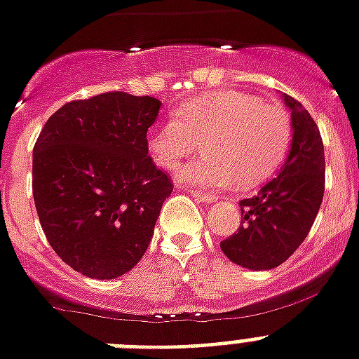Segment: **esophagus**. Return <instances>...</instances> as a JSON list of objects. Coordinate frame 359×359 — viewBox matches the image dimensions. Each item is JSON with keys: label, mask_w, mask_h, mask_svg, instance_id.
Masks as SVG:
<instances>
[{"label": "esophagus", "mask_w": 359, "mask_h": 359, "mask_svg": "<svg viewBox=\"0 0 359 359\" xmlns=\"http://www.w3.org/2000/svg\"><path fill=\"white\" fill-rule=\"evenodd\" d=\"M189 194L194 195L197 201H201V203H214V201L217 199L214 194H208V191H201V189H189Z\"/></svg>", "instance_id": "esophagus-1"}]
</instances>
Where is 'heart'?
Masks as SVG:
<instances>
[{
	"label": "heart",
	"mask_w": 359,
	"mask_h": 359,
	"mask_svg": "<svg viewBox=\"0 0 359 359\" xmlns=\"http://www.w3.org/2000/svg\"><path fill=\"white\" fill-rule=\"evenodd\" d=\"M201 140L203 154L179 170L184 182L205 188L260 186L290 153L293 121L285 107L241 92L197 95L182 101L149 140L154 162L175 168Z\"/></svg>",
	"instance_id": "obj_1"
}]
</instances>
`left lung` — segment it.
Wrapping results in <instances>:
<instances>
[{"label": "left lung", "instance_id": "obj_1", "mask_svg": "<svg viewBox=\"0 0 359 359\" xmlns=\"http://www.w3.org/2000/svg\"><path fill=\"white\" fill-rule=\"evenodd\" d=\"M291 109L293 140L278 177L260 194L240 201L241 226L221 250L247 269H273L290 258L310 232L325 195V147L319 127L295 97L284 95Z\"/></svg>", "mask_w": 359, "mask_h": 359}]
</instances>
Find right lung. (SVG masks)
Listing matches in <instances>:
<instances>
[{"label":"right lung","instance_id":"1","mask_svg":"<svg viewBox=\"0 0 359 359\" xmlns=\"http://www.w3.org/2000/svg\"><path fill=\"white\" fill-rule=\"evenodd\" d=\"M160 101L104 92L62 104L33 149V197L49 245L90 278L125 275L145 255L173 180L149 156Z\"/></svg>","mask_w":359,"mask_h":359}]
</instances>
